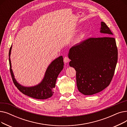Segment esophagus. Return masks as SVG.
Masks as SVG:
<instances>
[{
    "label": "esophagus",
    "mask_w": 127,
    "mask_h": 127,
    "mask_svg": "<svg viewBox=\"0 0 127 127\" xmlns=\"http://www.w3.org/2000/svg\"><path fill=\"white\" fill-rule=\"evenodd\" d=\"M64 61L65 63H68L69 61V59L68 57H65L64 58Z\"/></svg>",
    "instance_id": "esophagus-1"
}]
</instances>
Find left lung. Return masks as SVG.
Masks as SVG:
<instances>
[{
  "label": "left lung",
  "mask_w": 127,
  "mask_h": 127,
  "mask_svg": "<svg viewBox=\"0 0 127 127\" xmlns=\"http://www.w3.org/2000/svg\"><path fill=\"white\" fill-rule=\"evenodd\" d=\"M100 32L104 37H91L70 49V67L76 71L79 91L91 95L102 91L109 85L114 74L118 50L113 33L104 22Z\"/></svg>",
  "instance_id": "8db88e82"
}]
</instances>
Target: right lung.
<instances>
[{"label": "right lung", "instance_id": "1", "mask_svg": "<svg viewBox=\"0 0 127 127\" xmlns=\"http://www.w3.org/2000/svg\"><path fill=\"white\" fill-rule=\"evenodd\" d=\"M11 49L12 46L10 48L9 53L10 70L13 83L16 87L24 94L33 98L46 99L51 97L54 93L53 89L55 88L58 76L63 68V57H59L51 63L46 71L43 80L39 84L32 87H25L19 84L14 78V76L11 68L10 60Z\"/></svg>", "mask_w": 127, "mask_h": 127}]
</instances>
